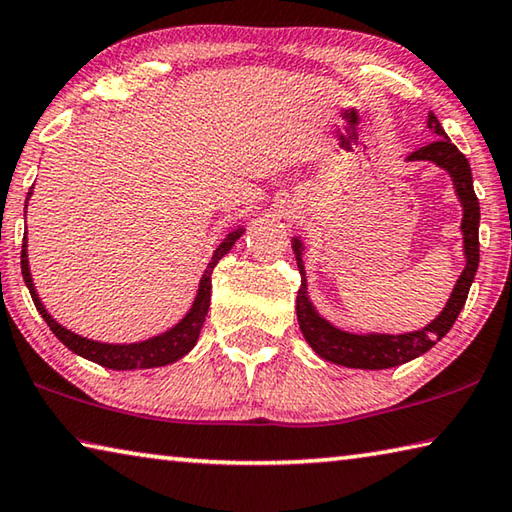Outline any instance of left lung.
Here are the masks:
<instances>
[{
	"instance_id": "obj_1",
	"label": "left lung",
	"mask_w": 512,
	"mask_h": 512,
	"mask_svg": "<svg viewBox=\"0 0 512 512\" xmlns=\"http://www.w3.org/2000/svg\"><path fill=\"white\" fill-rule=\"evenodd\" d=\"M427 126L436 133L438 140L431 142L422 149L413 151L409 160H431L440 169H445L454 180V189L458 201L463 205V246H465V268L458 277L456 287L449 296L445 309L431 320L427 327L409 334H350L343 329L329 325L325 318L318 316V311L307 298V277L305 264H302V241L293 239V253H296L298 271H300V289L296 298V314L307 343L311 345L318 357L325 361L339 363L345 368H363V370H384L395 368L400 363L420 357L431 350L443 336L452 329L458 314L467 300V293L474 282L476 268H479V198L474 194L472 185V169L465 155L456 149L449 140L447 133L440 126L438 117L429 112Z\"/></svg>"
}]
</instances>
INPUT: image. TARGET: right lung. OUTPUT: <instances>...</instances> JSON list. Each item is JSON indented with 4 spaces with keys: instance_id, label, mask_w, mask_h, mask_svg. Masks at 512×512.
<instances>
[{
    "instance_id": "add662e5",
    "label": "right lung",
    "mask_w": 512,
    "mask_h": 512,
    "mask_svg": "<svg viewBox=\"0 0 512 512\" xmlns=\"http://www.w3.org/2000/svg\"><path fill=\"white\" fill-rule=\"evenodd\" d=\"M31 196V192H29ZM244 228H235L228 237L221 241V246L214 250L212 262L207 264L205 273L201 277V284H198V293L192 309L187 311V316L180 320L178 325H173L167 329L164 334L153 336L149 341H140V343H99V341H90L85 336H79L74 332H69L67 327H63L58 320L51 318L47 314L45 305H42L36 287H33L31 280V271H29V255H27V237L22 241V277L27 282L29 293L33 298V305L40 311V316L45 318V323L49 325L51 332L58 336V341L65 345V348L72 350L74 354H79L83 359H90L94 363H99L103 368H112V370H135V368H158V366H169V363L178 361L180 357L194 348L198 341V334H201V327L205 323L207 309H210V293H212V271L214 266L219 264V259L228 253V250L235 246V241L244 235Z\"/></svg>"
}]
</instances>
